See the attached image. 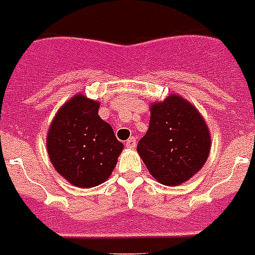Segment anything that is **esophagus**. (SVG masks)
<instances>
[{"mask_svg": "<svg viewBox=\"0 0 255 255\" xmlns=\"http://www.w3.org/2000/svg\"><path fill=\"white\" fill-rule=\"evenodd\" d=\"M135 144H137V139H135V137H130L129 139L126 140L125 146L128 148H134L135 147Z\"/></svg>", "mask_w": 255, "mask_h": 255, "instance_id": "34e87169", "label": "esophagus"}]
</instances>
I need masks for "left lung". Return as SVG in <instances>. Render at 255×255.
Listing matches in <instances>:
<instances>
[{
  "label": "left lung",
  "instance_id": "1",
  "mask_svg": "<svg viewBox=\"0 0 255 255\" xmlns=\"http://www.w3.org/2000/svg\"><path fill=\"white\" fill-rule=\"evenodd\" d=\"M211 143L200 112L174 93L150 105L148 130L138 142L137 151L155 180L180 185L203 168Z\"/></svg>",
  "mask_w": 255,
  "mask_h": 255
}]
</instances>
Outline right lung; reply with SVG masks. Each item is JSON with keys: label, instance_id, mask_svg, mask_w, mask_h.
Wrapping results in <instances>:
<instances>
[{"label": "right lung", "instance_id": "add662e5", "mask_svg": "<svg viewBox=\"0 0 255 255\" xmlns=\"http://www.w3.org/2000/svg\"><path fill=\"white\" fill-rule=\"evenodd\" d=\"M100 103L77 93L56 112L47 133L52 166L67 182L92 188L111 176L124 144L99 116Z\"/></svg>", "mask_w": 255, "mask_h": 255}]
</instances>
